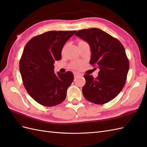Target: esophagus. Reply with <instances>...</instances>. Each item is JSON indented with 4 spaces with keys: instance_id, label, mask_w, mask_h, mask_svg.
<instances>
[{
    "instance_id": "esophagus-1",
    "label": "esophagus",
    "mask_w": 147,
    "mask_h": 147,
    "mask_svg": "<svg viewBox=\"0 0 147 147\" xmlns=\"http://www.w3.org/2000/svg\"><path fill=\"white\" fill-rule=\"evenodd\" d=\"M82 74H81L80 73H78V72H74V77H77L78 76H81Z\"/></svg>"
}]
</instances>
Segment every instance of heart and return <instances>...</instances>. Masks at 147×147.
Wrapping results in <instances>:
<instances>
[{"label":"heart","instance_id":"1","mask_svg":"<svg viewBox=\"0 0 147 147\" xmlns=\"http://www.w3.org/2000/svg\"><path fill=\"white\" fill-rule=\"evenodd\" d=\"M81 63L80 61L73 62L72 63V65H71V67H72L73 68H74V69L80 68V67H81Z\"/></svg>","mask_w":147,"mask_h":147}]
</instances>
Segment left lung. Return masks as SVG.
Returning a JSON list of instances; mask_svg holds the SVG:
<instances>
[{
	"label": "left lung",
	"mask_w": 147,
	"mask_h": 147,
	"mask_svg": "<svg viewBox=\"0 0 147 147\" xmlns=\"http://www.w3.org/2000/svg\"><path fill=\"white\" fill-rule=\"evenodd\" d=\"M75 35L89 43L91 51L90 64L100 69L95 79L92 75H84V97L97 104L109 102L125 84L129 62L125 48L117 39L99 28L81 30Z\"/></svg>",
	"instance_id": "1"
}]
</instances>
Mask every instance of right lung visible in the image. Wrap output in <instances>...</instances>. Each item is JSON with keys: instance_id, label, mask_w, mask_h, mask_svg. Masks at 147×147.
Masks as SVG:
<instances>
[{"instance_id": "add662e5", "label": "right lung", "mask_w": 147, "mask_h": 147, "mask_svg": "<svg viewBox=\"0 0 147 147\" xmlns=\"http://www.w3.org/2000/svg\"><path fill=\"white\" fill-rule=\"evenodd\" d=\"M76 31H49L34 36L26 44L19 62L23 84L29 95L44 106L63 102L73 74L54 73L55 61L61 59L66 41Z\"/></svg>"}]
</instances>
